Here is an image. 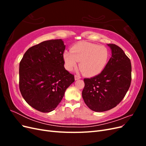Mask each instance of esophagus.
<instances>
[{
    "label": "esophagus",
    "mask_w": 146,
    "mask_h": 146,
    "mask_svg": "<svg viewBox=\"0 0 146 146\" xmlns=\"http://www.w3.org/2000/svg\"><path fill=\"white\" fill-rule=\"evenodd\" d=\"M74 77H75V80H79V79L81 78V77L80 76H78V75H76V76H74Z\"/></svg>",
    "instance_id": "obj_1"
}]
</instances>
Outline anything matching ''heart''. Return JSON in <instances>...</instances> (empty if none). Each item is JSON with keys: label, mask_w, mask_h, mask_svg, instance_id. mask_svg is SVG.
Returning <instances> with one entry per match:
<instances>
[{"label": "heart", "mask_w": 146, "mask_h": 146, "mask_svg": "<svg viewBox=\"0 0 146 146\" xmlns=\"http://www.w3.org/2000/svg\"><path fill=\"white\" fill-rule=\"evenodd\" d=\"M110 57L108 48L88 42H81L74 46L70 52H65L63 60L66 69L72 71L79 62V68L86 76H95L105 68Z\"/></svg>", "instance_id": "heart-1"}]
</instances>
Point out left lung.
<instances>
[{
	"label": "left lung",
	"instance_id": "8db88e82",
	"mask_svg": "<svg viewBox=\"0 0 146 146\" xmlns=\"http://www.w3.org/2000/svg\"><path fill=\"white\" fill-rule=\"evenodd\" d=\"M111 57L104 69L98 76L84 78L82 98L91 110L103 112L115 107L129 90L131 80L130 59L121 47L107 44Z\"/></svg>",
	"mask_w": 146,
	"mask_h": 146
}]
</instances>
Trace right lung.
Masks as SVG:
<instances>
[{"mask_svg": "<svg viewBox=\"0 0 146 146\" xmlns=\"http://www.w3.org/2000/svg\"><path fill=\"white\" fill-rule=\"evenodd\" d=\"M65 47L61 39L43 41L29 48L19 63L21 93L39 111L54 110L75 81L64 67Z\"/></svg>", "mask_w": 146, "mask_h": 146, "instance_id": "obj_1", "label": "right lung"}]
</instances>
